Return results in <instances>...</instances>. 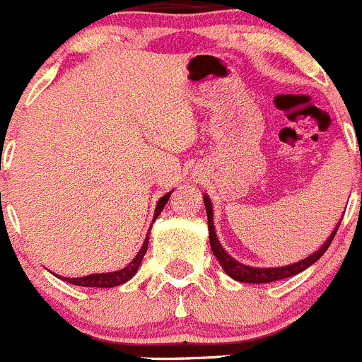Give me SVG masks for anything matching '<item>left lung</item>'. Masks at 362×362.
Here are the masks:
<instances>
[{
    "label": "left lung",
    "instance_id": "left-lung-1",
    "mask_svg": "<svg viewBox=\"0 0 362 362\" xmlns=\"http://www.w3.org/2000/svg\"><path fill=\"white\" fill-rule=\"evenodd\" d=\"M204 206H206V215H208V229H209V243H211V250L215 254V257L218 259V263L222 264V268L226 270V274L229 277H233L235 281L240 282H252V284H263V282H274L279 281V279H286L291 277V275L300 274L302 270L311 267L315 261H318L320 257L325 254V250L329 249V245L332 243L334 236H336V230H338L339 223L336 226V229L330 233V236L327 238V242L316 250L315 254H311L305 259L298 261V263L288 264V267H277V268H254V267H247V264L240 263L236 261L235 257H230L229 254L223 250V247L220 245V242L216 240V233L215 227H213V206L211 201H209L208 195H204Z\"/></svg>",
    "mask_w": 362,
    "mask_h": 362
}]
</instances>
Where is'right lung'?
<instances>
[{
  "instance_id": "obj_1",
  "label": "right lung",
  "mask_w": 362,
  "mask_h": 362,
  "mask_svg": "<svg viewBox=\"0 0 362 362\" xmlns=\"http://www.w3.org/2000/svg\"><path fill=\"white\" fill-rule=\"evenodd\" d=\"M172 192L165 194L163 197L158 201L156 209H154V220L158 218L161 211H163L165 204H167L168 197H170ZM147 245H149V236H146V242H144L142 249L139 250V254L135 256V259L132 263L127 264V267L120 268L117 272H108V274H92V275H85V277H62L64 281L71 282V284H76V286H85V288H113V286H119V284H124L126 281L133 277L139 270L140 263H142V257L146 256L147 252Z\"/></svg>"
}]
</instances>
